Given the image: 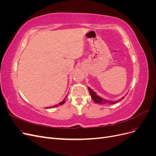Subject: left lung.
Segmentation results:
<instances>
[{"instance_id": "8db88e82", "label": "left lung", "mask_w": 156, "mask_h": 156, "mask_svg": "<svg viewBox=\"0 0 156 156\" xmlns=\"http://www.w3.org/2000/svg\"><path fill=\"white\" fill-rule=\"evenodd\" d=\"M88 91H89L90 94V96L92 98V100H94V101L96 103L101 104V105L115 104V103L120 101L122 100H123V99L125 98V97L122 98L121 99H120V100H118L117 101H110V100H105V99H103L101 97L98 96L96 94V92H94L93 91V90H92L90 88H89V87H88Z\"/></svg>"}]
</instances>
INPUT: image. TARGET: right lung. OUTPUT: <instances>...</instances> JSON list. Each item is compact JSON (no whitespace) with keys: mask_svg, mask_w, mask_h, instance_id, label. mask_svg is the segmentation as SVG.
Here are the masks:
<instances>
[{"mask_svg":"<svg viewBox=\"0 0 156 156\" xmlns=\"http://www.w3.org/2000/svg\"><path fill=\"white\" fill-rule=\"evenodd\" d=\"M67 97V96H66ZM66 98H65V99L64 100L62 101V102H60V103H59L58 104H57V105H54V106H52V107H49L48 108H54V107H58V106H59V105H63L64 103H65V100H66ZM48 108V107H47Z\"/></svg>","mask_w":156,"mask_h":156,"instance_id":"obj_1","label":"right lung"}]
</instances>
